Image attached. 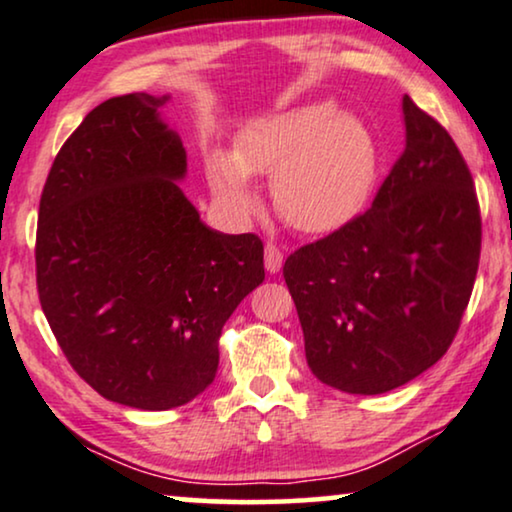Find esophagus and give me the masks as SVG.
<instances>
[{
    "mask_svg": "<svg viewBox=\"0 0 512 512\" xmlns=\"http://www.w3.org/2000/svg\"><path fill=\"white\" fill-rule=\"evenodd\" d=\"M282 261H284L282 249L277 247L275 242L265 244V270H268V272H280Z\"/></svg>",
    "mask_w": 512,
    "mask_h": 512,
    "instance_id": "1",
    "label": "esophagus"
}]
</instances>
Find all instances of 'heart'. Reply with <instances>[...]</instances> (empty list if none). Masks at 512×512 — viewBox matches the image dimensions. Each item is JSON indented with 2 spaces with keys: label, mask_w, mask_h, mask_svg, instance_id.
Listing matches in <instances>:
<instances>
[{
  "label": "heart",
  "mask_w": 512,
  "mask_h": 512,
  "mask_svg": "<svg viewBox=\"0 0 512 512\" xmlns=\"http://www.w3.org/2000/svg\"><path fill=\"white\" fill-rule=\"evenodd\" d=\"M378 152L360 119L329 103L258 119L232 155L209 159L214 195L247 214L256 207L249 176H272L277 214L301 232H331L360 214L376 183Z\"/></svg>",
  "instance_id": "b5f03b06"
}]
</instances>
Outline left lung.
<instances>
[{"label":"left lung","instance_id":"1","mask_svg":"<svg viewBox=\"0 0 512 512\" xmlns=\"http://www.w3.org/2000/svg\"><path fill=\"white\" fill-rule=\"evenodd\" d=\"M402 110L407 145L371 207L284 261L308 367L353 395L400 388L447 353L480 263L466 159L409 96Z\"/></svg>","mask_w":512,"mask_h":512}]
</instances>
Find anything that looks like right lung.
Returning <instances> with one entry per match:
<instances>
[{"mask_svg":"<svg viewBox=\"0 0 512 512\" xmlns=\"http://www.w3.org/2000/svg\"><path fill=\"white\" fill-rule=\"evenodd\" d=\"M167 96H115L72 131L46 176L37 294L70 367L126 407L162 411L214 381L223 324L265 280L254 232L199 221L176 178Z\"/></svg>","mask_w":512,"mask_h":512,"instance_id":"right-lung-1","label":"right lung"}]
</instances>
